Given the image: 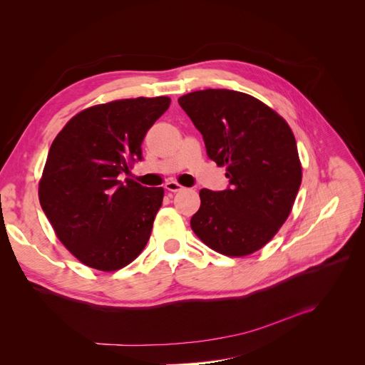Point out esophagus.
<instances>
[{
    "mask_svg": "<svg viewBox=\"0 0 365 365\" xmlns=\"http://www.w3.org/2000/svg\"><path fill=\"white\" fill-rule=\"evenodd\" d=\"M184 189V187L181 184H178L176 181H169L165 182V190L168 192H172V193H176V192H181Z\"/></svg>",
    "mask_w": 365,
    "mask_h": 365,
    "instance_id": "34e87169",
    "label": "esophagus"
}]
</instances>
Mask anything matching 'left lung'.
Segmentation results:
<instances>
[{"label": "left lung", "mask_w": 365, "mask_h": 365, "mask_svg": "<svg viewBox=\"0 0 365 365\" xmlns=\"http://www.w3.org/2000/svg\"><path fill=\"white\" fill-rule=\"evenodd\" d=\"M178 103L202 134L207 155L227 168L231 185L224 192H200L192 230L224 256L256 252L277 235L300 189L302 163L292 129L245 93L193 91Z\"/></svg>", "instance_id": "obj_1"}]
</instances>
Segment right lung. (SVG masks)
Masks as SVG:
<instances>
[{
	"instance_id": "1",
	"label": "right lung",
	"mask_w": 365,
	"mask_h": 365,
	"mask_svg": "<svg viewBox=\"0 0 365 365\" xmlns=\"http://www.w3.org/2000/svg\"><path fill=\"white\" fill-rule=\"evenodd\" d=\"M169 106L165 96L94 105L53 140L39 202L62 245L86 267L117 271L145 250L164 189L118 175L141 160L143 138Z\"/></svg>"
}]
</instances>
